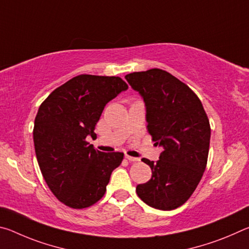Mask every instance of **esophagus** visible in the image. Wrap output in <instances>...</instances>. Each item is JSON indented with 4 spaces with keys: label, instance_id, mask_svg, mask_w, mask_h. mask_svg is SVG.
<instances>
[{
    "label": "esophagus",
    "instance_id": "esophagus-1",
    "mask_svg": "<svg viewBox=\"0 0 249 249\" xmlns=\"http://www.w3.org/2000/svg\"><path fill=\"white\" fill-rule=\"evenodd\" d=\"M125 158L129 160V161H140V158H136V157H132V156H128V155H125Z\"/></svg>",
    "mask_w": 249,
    "mask_h": 249
}]
</instances>
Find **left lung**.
Wrapping results in <instances>:
<instances>
[{"instance_id": "1", "label": "left lung", "mask_w": 249, "mask_h": 249, "mask_svg": "<svg viewBox=\"0 0 249 249\" xmlns=\"http://www.w3.org/2000/svg\"><path fill=\"white\" fill-rule=\"evenodd\" d=\"M145 102L147 129L162 148L157 162L142 158L151 178L136 187L154 209L179 208L195 192L208 161L211 128L201 101L187 84L161 69L125 75Z\"/></svg>"}]
</instances>
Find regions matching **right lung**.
<instances>
[{"instance_id": "obj_1", "label": "right lung", "mask_w": 249, "mask_h": 249, "mask_svg": "<svg viewBox=\"0 0 249 249\" xmlns=\"http://www.w3.org/2000/svg\"><path fill=\"white\" fill-rule=\"evenodd\" d=\"M128 86L119 77L80 74L48 95L37 112L34 145L46 183L57 199L72 209L98 202L123 153H102L86 140L109 101Z\"/></svg>"}]
</instances>
